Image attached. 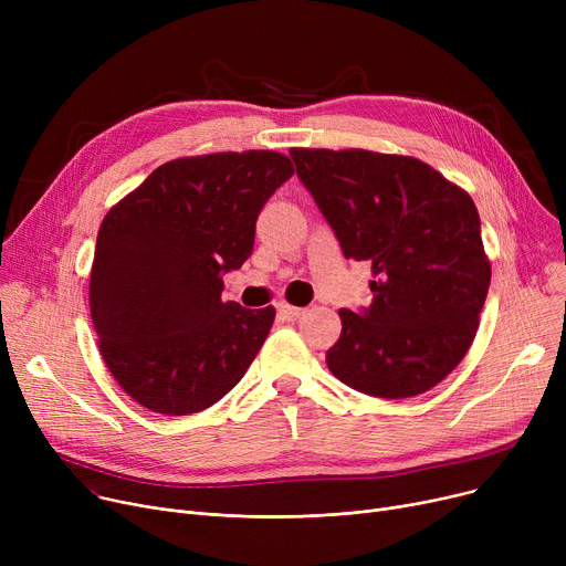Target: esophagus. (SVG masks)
Here are the masks:
<instances>
[{"instance_id": "esophagus-1", "label": "esophagus", "mask_w": 566, "mask_h": 566, "mask_svg": "<svg viewBox=\"0 0 566 566\" xmlns=\"http://www.w3.org/2000/svg\"><path fill=\"white\" fill-rule=\"evenodd\" d=\"M277 312H280V316H282L284 321H298V318L305 314L303 307H293V305H289V303H282V305L277 307Z\"/></svg>"}]
</instances>
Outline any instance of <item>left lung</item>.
<instances>
[{"mask_svg": "<svg viewBox=\"0 0 566 566\" xmlns=\"http://www.w3.org/2000/svg\"><path fill=\"white\" fill-rule=\"evenodd\" d=\"M301 181L346 259L369 261L371 305L339 310L342 335L325 355L348 388L422 395L472 346L491 284L480 213L431 165L365 148H291Z\"/></svg>", "mask_w": 566, "mask_h": 566, "instance_id": "left-lung-1", "label": "left lung"}]
</instances>
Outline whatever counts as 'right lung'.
Returning <instances> with one entry per match:
<instances>
[{"instance_id":"1","label":"right lung","mask_w":566,"mask_h":566,"mask_svg":"<svg viewBox=\"0 0 566 566\" xmlns=\"http://www.w3.org/2000/svg\"><path fill=\"white\" fill-rule=\"evenodd\" d=\"M291 174L277 151L178 158L109 208L88 307L103 360L130 399L190 415L245 376L275 307L222 303V277L252 254L261 208Z\"/></svg>"}]
</instances>
